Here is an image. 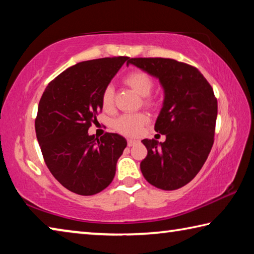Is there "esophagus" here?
Returning <instances> with one entry per match:
<instances>
[{
	"instance_id": "1",
	"label": "esophagus",
	"mask_w": 254,
	"mask_h": 254,
	"mask_svg": "<svg viewBox=\"0 0 254 254\" xmlns=\"http://www.w3.org/2000/svg\"><path fill=\"white\" fill-rule=\"evenodd\" d=\"M136 142H137V141L134 140V139H127V145H128V147H132V145H134Z\"/></svg>"
}]
</instances>
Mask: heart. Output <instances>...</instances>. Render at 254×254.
Listing matches in <instances>:
<instances>
[{"label": "heart", "instance_id": "1", "mask_svg": "<svg viewBox=\"0 0 254 254\" xmlns=\"http://www.w3.org/2000/svg\"><path fill=\"white\" fill-rule=\"evenodd\" d=\"M124 84L127 85L137 95L143 97V104L147 106L154 105V100L150 97L154 81L148 72L143 70H133L124 77ZM102 106L105 111H111L114 106V88L107 85L102 93ZM148 115L145 113L123 114L113 121V127L126 135H136L141 128L148 122Z\"/></svg>", "mask_w": 254, "mask_h": 254}]
</instances>
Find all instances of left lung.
<instances>
[{"mask_svg":"<svg viewBox=\"0 0 254 254\" xmlns=\"http://www.w3.org/2000/svg\"><path fill=\"white\" fill-rule=\"evenodd\" d=\"M159 78L165 100L154 130L165 142L142 140L148 154L140 163L149 184L163 190L187 185L199 173L214 143L217 100L212 86L196 67L170 58H130Z\"/></svg>","mask_w":254,"mask_h":254,"instance_id":"left-lung-1","label":"left lung"}]
</instances>
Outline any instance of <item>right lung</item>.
I'll return each mask as SVG.
<instances>
[{"label": "right lung", "mask_w": 254, "mask_h": 254, "mask_svg": "<svg viewBox=\"0 0 254 254\" xmlns=\"http://www.w3.org/2000/svg\"><path fill=\"white\" fill-rule=\"evenodd\" d=\"M128 57L87 60L67 68L47 86L34 122L45 162L75 194L95 195L112 183L127 140L118 133L88 134L102 111V93Z\"/></svg>", "instance_id": "add662e5"}]
</instances>
